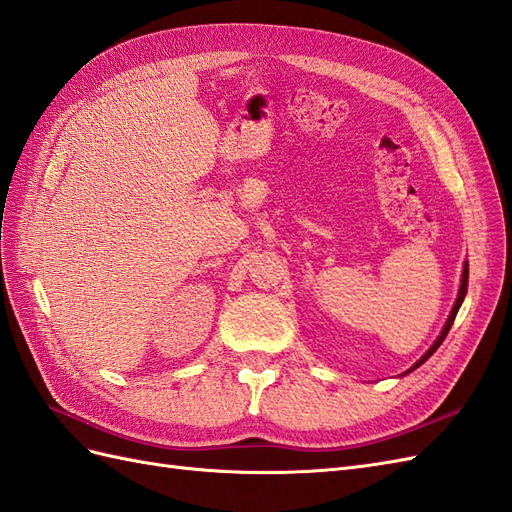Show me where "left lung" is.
<instances>
[{
	"mask_svg": "<svg viewBox=\"0 0 512 512\" xmlns=\"http://www.w3.org/2000/svg\"><path fill=\"white\" fill-rule=\"evenodd\" d=\"M467 283H469V264L465 261L463 264V274H461V285H458V294H456V300H454V305H452V311H450V316H448V320H445V324H443V329H441V333H439V337L435 339V342H432V346L424 352L422 355V359H417L409 370H406L402 376H406V374H411L413 370H417L419 365L422 363H426L432 355H435V350L443 344V339H445V335L450 333V329H452V324H454V318H456V313H458V309H461V305H463V300H465V294H467Z\"/></svg>",
	"mask_w": 512,
	"mask_h": 512,
	"instance_id": "obj_1",
	"label": "left lung"
}]
</instances>
